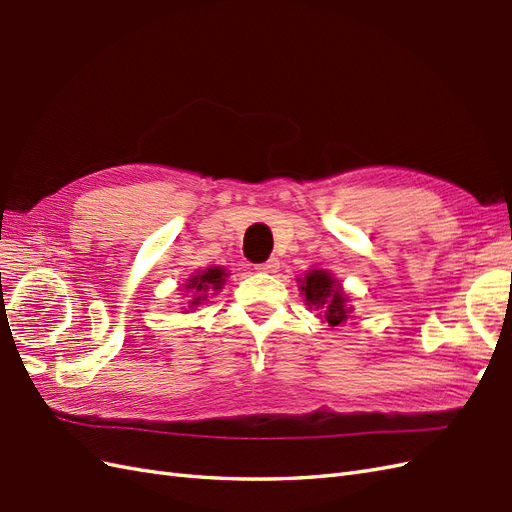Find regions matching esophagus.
<instances>
[{
  "mask_svg": "<svg viewBox=\"0 0 512 512\" xmlns=\"http://www.w3.org/2000/svg\"><path fill=\"white\" fill-rule=\"evenodd\" d=\"M279 266H281L279 259L272 257V259L264 261V264H259L257 270H259V272H266V274H276V272H279Z\"/></svg>",
  "mask_w": 512,
  "mask_h": 512,
  "instance_id": "34e87169",
  "label": "esophagus"
}]
</instances>
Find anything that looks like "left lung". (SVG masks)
I'll return each instance as SVG.
<instances>
[{
	"label": "left lung",
	"mask_w": 512,
	"mask_h": 512,
	"mask_svg": "<svg viewBox=\"0 0 512 512\" xmlns=\"http://www.w3.org/2000/svg\"><path fill=\"white\" fill-rule=\"evenodd\" d=\"M300 294L304 296V304L311 311H317V317L324 319L330 328L341 326L352 317L354 306L349 302V296L341 281H337L328 270H309L298 279Z\"/></svg>",
	"instance_id": "obj_1"
}]
</instances>
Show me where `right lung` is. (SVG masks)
I'll return each mask as SVG.
<instances>
[{
	"label": "right lung",
	"mask_w": 512,
	"mask_h": 512,
	"mask_svg": "<svg viewBox=\"0 0 512 512\" xmlns=\"http://www.w3.org/2000/svg\"><path fill=\"white\" fill-rule=\"evenodd\" d=\"M227 279H229V270H225L223 266L195 270L184 283V296L188 300H186V306H182V313H195L197 306L208 302V298L216 296L218 291L225 287Z\"/></svg>",
	"instance_id": "right-lung-1"
}]
</instances>
